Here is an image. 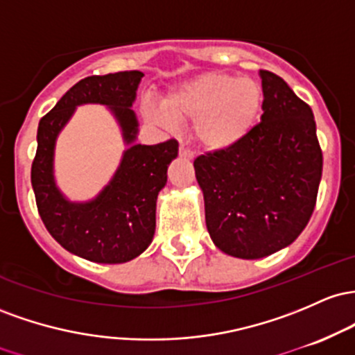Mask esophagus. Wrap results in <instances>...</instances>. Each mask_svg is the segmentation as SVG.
<instances>
[{"instance_id": "obj_1", "label": "esophagus", "mask_w": 355, "mask_h": 355, "mask_svg": "<svg viewBox=\"0 0 355 355\" xmlns=\"http://www.w3.org/2000/svg\"><path fill=\"white\" fill-rule=\"evenodd\" d=\"M179 156L181 157H186V159H194V153H191L188 147L184 146H179Z\"/></svg>"}]
</instances>
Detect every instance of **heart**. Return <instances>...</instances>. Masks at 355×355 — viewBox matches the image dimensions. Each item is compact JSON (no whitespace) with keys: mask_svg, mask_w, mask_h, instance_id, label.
Listing matches in <instances>:
<instances>
[{"mask_svg":"<svg viewBox=\"0 0 355 355\" xmlns=\"http://www.w3.org/2000/svg\"><path fill=\"white\" fill-rule=\"evenodd\" d=\"M263 90L253 78L208 71L178 83L162 103L144 102L142 114L166 130L193 121V137L202 149L221 153L240 144L257 125Z\"/></svg>","mask_w":355,"mask_h":355,"instance_id":"1","label":"heart"}]
</instances>
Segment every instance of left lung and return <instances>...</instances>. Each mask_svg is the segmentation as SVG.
<instances>
[{
    "mask_svg": "<svg viewBox=\"0 0 355 355\" xmlns=\"http://www.w3.org/2000/svg\"><path fill=\"white\" fill-rule=\"evenodd\" d=\"M260 124L231 149L194 159L211 240L243 260L268 257L297 240L322 178L312 109L278 75L260 70Z\"/></svg>",
    "mask_w": 355,
    "mask_h": 355,
    "instance_id": "8db88e82",
    "label": "left lung"
}]
</instances>
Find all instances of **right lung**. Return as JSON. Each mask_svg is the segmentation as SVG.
<instances>
[{
	"mask_svg": "<svg viewBox=\"0 0 355 355\" xmlns=\"http://www.w3.org/2000/svg\"><path fill=\"white\" fill-rule=\"evenodd\" d=\"M144 73L139 70L94 75L75 83L38 124L31 186L46 230L67 252L95 263H125L150 245L156 231V202L167 182V167L178 157L174 139L156 146L135 144L139 121L130 107ZM105 105L121 127L126 150L110 184L94 200L70 202L54 181V146L74 109Z\"/></svg>",
	"mask_w": 355,
	"mask_h": 355,
	"instance_id": "add662e5",
	"label": "right lung"
}]
</instances>
